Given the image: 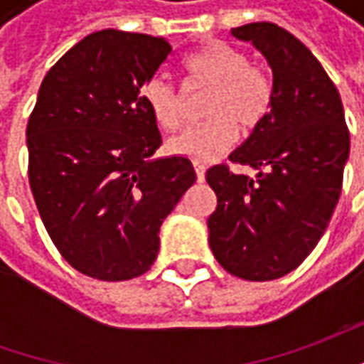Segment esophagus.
Wrapping results in <instances>:
<instances>
[{"label":"esophagus","mask_w":364,"mask_h":364,"mask_svg":"<svg viewBox=\"0 0 364 364\" xmlns=\"http://www.w3.org/2000/svg\"><path fill=\"white\" fill-rule=\"evenodd\" d=\"M192 164H194V172H196V178H198V182H203L204 172H206V166H204V161L194 160Z\"/></svg>","instance_id":"1"}]
</instances>
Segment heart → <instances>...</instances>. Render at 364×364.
Segmentation results:
<instances>
[{
	"label": "heart",
	"instance_id": "heart-1",
	"mask_svg": "<svg viewBox=\"0 0 364 364\" xmlns=\"http://www.w3.org/2000/svg\"><path fill=\"white\" fill-rule=\"evenodd\" d=\"M184 70L192 82L208 85L204 115L208 119L186 127L170 139L168 149L192 160H210L227 151L237 139V125L253 132L269 115L273 82L269 75L249 63L245 52L225 42H210L184 56ZM141 101L149 115L166 132L182 125V105L166 78H151L141 89Z\"/></svg>",
	"mask_w": 364,
	"mask_h": 364
}]
</instances>
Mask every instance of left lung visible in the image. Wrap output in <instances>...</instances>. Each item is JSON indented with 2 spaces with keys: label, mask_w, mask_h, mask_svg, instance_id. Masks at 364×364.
I'll return each instance as SVG.
<instances>
[{
  "label": "left lung",
  "mask_w": 364,
  "mask_h": 364,
  "mask_svg": "<svg viewBox=\"0 0 364 364\" xmlns=\"http://www.w3.org/2000/svg\"><path fill=\"white\" fill-rule=\"evenodd\" d=\"M253 42L273 73V105L243 146L229 156L255 178L208 168L217 194L208 243L232 275L269 282L294 272L328 227L343 190L350 133L341 95L300 40L272 21L232 28Z\"/></svg>",
  "instance_id": "8db88e82"
}]
</instances>
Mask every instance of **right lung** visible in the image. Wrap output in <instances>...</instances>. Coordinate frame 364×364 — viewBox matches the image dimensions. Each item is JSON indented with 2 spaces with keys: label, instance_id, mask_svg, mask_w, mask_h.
I'll return each instance as SVG.
<instances>
[{
  "label": "right lung",
  "instance_id": "add662e5",
  "mask_svg": "<svg viewBox=\"0 0 364 364\" xmlns=\"http://www.w3.org/2000/svg\"><path fill=\"white\" fill-rule=\"evenodd\" d=\"M166 38L101 30L44 77L28 121V178L52 243L77 272L103 282L146 273L160 227L194 184L161 146L141 89L170 56Z\"/></svg>",
  "mask_w": 364,
  "mask_h": 364
}]
</instances>
